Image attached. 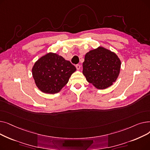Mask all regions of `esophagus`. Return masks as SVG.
Wrapping results in <instances>:
<instances>
[{"label":"esophagus","instance_id":"1","mask_svg":"<svg viewBox=\"0 0 150 150\" xmlns=\"http://www.w3.org/2000/svg\"><path fill=\"white\" fill-rule=\"evenodd\" d=\"M76 68L77 70H80L81 68V66L80 64H76Z\"/></svg>","mask_w":150,"mask_h":150}]
</instances>
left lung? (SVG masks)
Wrapping results in <instances>:
<instances>
[{"label": "left lung", "instance_id": "left-lung-1", "mask_svg": "<svg viewBox=\"0 0 150 150\" xmlns=\"http://www.w3.org/2000/svg\"><path fill=\"white\" fill-rule=\"evenodd\" d=\"M120 66L121 61L115 53L99 47L85 54L83 74L96 88L105 89L116 81Z\"/></svg>", "mask_w": 150, "mask_h": 150}]
</instances>
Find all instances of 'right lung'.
Masks as SVG:
<instances>
[{
	"label": "right lung",
	"instance_id": "1",
	"mask_svg": "<svg viewBox=\"0 0 150 150\" xmlns=\"http://www.w3.org/2000/svg\"><path fill=\"white\" fill-rule=\"evenodd\" d=\"M76 67L57 53H49L39 58L32 68L38 89L45 93L59 92L68 83Z\"/></svg>",
	"mask_w": 150,
	"mask_h": 150
}]
</instances>
